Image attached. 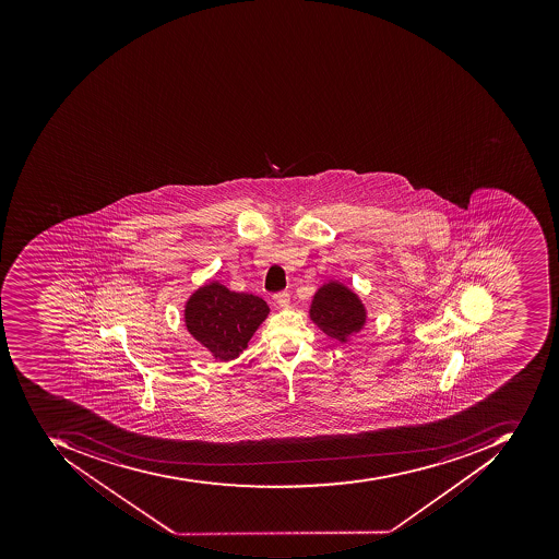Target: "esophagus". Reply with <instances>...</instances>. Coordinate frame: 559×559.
Here are the masks:
<instances>
[{
    "mask_svg": "<svg viewBox=\"0 0 559 559\" xmlns=\"http://www.w3.org/2000/svg\"><path fill=\"white\" fill-rule=\"evenodd\" d=\"M274 301L277 302L281 308H285V306H289L290 302V296L289 293H277L274 294Z\"/></svg>",
    "mask_w": 559,
    "mask_h": 559,
    "instance_id": "esophagus-1",
    "label": "esophagus"
}]
</instances>
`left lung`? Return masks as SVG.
Here are the masks:
<instances>
[{
  "mask_svg": "<svg viewBox=\"0 0 559 559\" xmlns=\"http://www.w3.org/2000/svg\"><path fill=\"white\" fill-rule=\"evenodd\" d=\"M309 317L329 337L345 342L362 329L366 311L353 290L337 282H330L314 294Z\"/></svg>",
  "mask_w": 559,
  "mask_h": 559,
  "instance_id": "obj_1",
  "label": "left lung"
}]
</instances>
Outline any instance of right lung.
Instances as JSON below:
<instances>
[{"label":"right lung","instance_id":"1","mask_svg":"<svg viewBox=\"0 0 559 559\" xmlns=\"http://www.w3.org/2000/svg\"><path fill=\"white\" fill-rule=\"evenodd\" d=\"M269 306L253 294L233 293L218 282L203 285L188 301V332L217 359H236L248 347Z\"/></svg>","mask_w":559,"mask_h":559}]
</instances>
